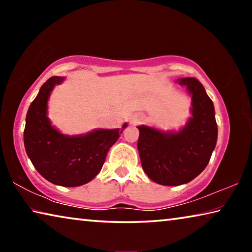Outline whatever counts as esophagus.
Wrapping results in <instances>:
<instances>
[{"instance_id":"obj_1","label":"esophagus","mask_w":252,"mask_h":252,"mask_svg":"<svg viewBox=\"0 0 252 252\" xmlns=\"http://www.w3.org/2000/svg\"><path fill=\"white\" fill-rule=\"evenodd\" d=\"M139 121H140V118L138 116H134V117L131 118L132 125H136V123H139Z\"/></svg>"}]
</instances>
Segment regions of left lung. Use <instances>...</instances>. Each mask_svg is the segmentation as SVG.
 Masks as SVG:
<instances>
[{
	"label": "left lung",
	"mask_w": 252,
	"mask_h": 252,
	"mask_svg": "<svg viewBox=\"0 0 252 252\" xmlns=\"http://www.w3.org/2000/svg\"><path fill=\"white\" fill-rule=\"evenodd\" d=\"M192 95V118L178 132L138 126V150L147 176L162 186H180L193 180L207 167L218 138L215 108L203 85L194 78H182Z\"/></svg>",
	"instance_id": "obj_1"
}]
</instances>
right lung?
<instances>
[{
  "label": "right lung",
  "mask_w": 252,
  "mask_h": 252,
  "mask_svg": "<svg viewBox=\"0 0 252 252\" xmlns=\"http://www.w3.org/2000/svg\"><path fill=\"white\" fill-rule=\"evenodd\" d=\"M63 80L61 76L50 78L30 105L24 147L34 168L46 180L62 187H79L101 171L109 149L126 125L122 129H97L84 135L60 133L51 126L46 113L51 91Z\"/></svg>",
  "instance_id": "right-lung-1"
}]
</instances>
